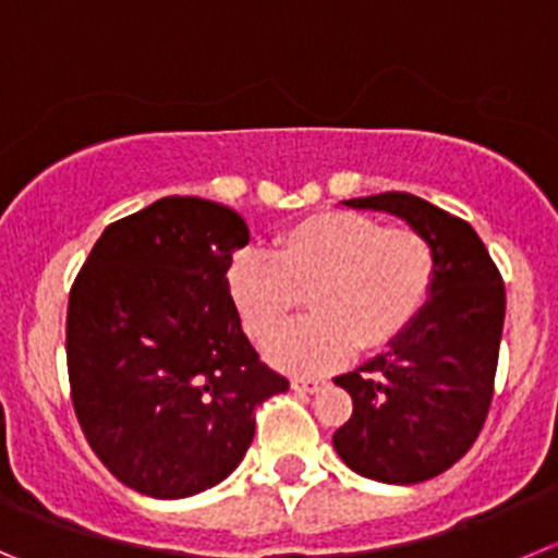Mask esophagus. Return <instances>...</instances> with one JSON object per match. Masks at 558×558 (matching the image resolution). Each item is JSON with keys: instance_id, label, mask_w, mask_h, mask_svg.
<instances>
[{"instance_id": "obj_1", "label": "esophagus", "mask_w": 558, "mask_h": 558, "mask_svg": "<svg viewBox=\"0 0 558 558\" xmlns=\"http://www.w3.org/2000/svg\"><path fill=\"white\" fill-rule=\"evenodd\" d=\"M323 386H326V380L323 378H293V389L304 391V395H315V391H320Z\"/></svg>"}]
</instances>
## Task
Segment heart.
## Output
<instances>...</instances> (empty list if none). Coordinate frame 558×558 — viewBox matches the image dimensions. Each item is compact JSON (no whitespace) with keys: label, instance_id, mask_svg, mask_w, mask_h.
I'll list each match as a JSON object with an SVG mask.
<instances>
[{"label":"heart","instance_id":"obj_1","mask_svg":"<svg viewBox=\"0 0 558 558\" xmlns=\"http://www.w3.org/2000/svg\"><path fill=\"white\" fill-rule=\"evenodd\" d=\"M438 279V254L411 227H386L350 210H323L279 232L274 252H246L230 270L243 326L268 342L306 298L313 315L270 342L295 373H323L353 350L395 342L422 315Z\"/></svg>","mask_w":558,"mask_h":558}]
</instances>
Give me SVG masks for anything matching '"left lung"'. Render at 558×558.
<instances>
[{"label":"left lung","mask_w":558,"mask_h":558,"mask_svg":"<svg viewBox=\"0 0 558 558\" xmlns=\"http://www.w3.org/2000/svg\"><path fill=\"white\" fill-rule=\"evenodd\" d=\"M386 210L429 238L438 279L405 333L333 384L353 397V416L333 433L344 465L389 485H416L452 469L485 424L504 328V282L469 221L422 196L386 191L348 199Z\"/></svg>","instance_id":"left-lung-1"}]
</instances>
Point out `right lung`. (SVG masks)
<instances>
[{
    "instance_id": "add662e5",
    "label": "right lung",
    "mask_w": 558,
    "mask_h": 558,
    "mask_svg": "<svg viewBox=\"0 0 558 558\" xmlns=\"http://www.w3.org/2000/svg\"><path fill=\"white\" fill-rule=\"evenodd\" d=\"M248 243L235 210L163 196L95 241L68 299L73 411L100 463L153 498L235 471L254 408L288 391L241 328L227 270Z\"/></svg>"
}]
</instances>
